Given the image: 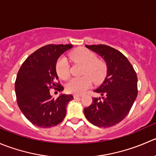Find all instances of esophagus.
Masks as SVG:
<instances>
[{
	"instance_id": "obj_1",
	"label": "esophagus",
	"mask_w": 156,
	"mask_h": 156,
	"mask_svg": "<svg viewBox=\"0 0 156 156\" xmlns=\"http://www.w3.org/2000/svg\"><path fill=\"white\" fill-rule=\"evenodd\" d=\"M80 97H82L81 95H76V94L73 95V98H80Z\"/></svg>"
}]
</instances>
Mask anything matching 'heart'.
Here are the masks:
<instances>
[{
    "label": "heart",
    "instance_id": "1",
    "mask_svg": "<svg viewBox=\"0 0 156 156\" xmlns=\"http://www.w3.org/2000/svg\"><path fill=\"white\" fill-rule=\"evenodd\" d=\"M70 59L83 65L81 77L72 78L66 85L68 92L76 95L83 93L90 87L92 80L95 83H101L108 73V65L104 60L97 58L92 51L81 48L73 51L70 55ZM56 72L60 79L65 80L70 76V67L65 58H60L56 64Z\"/></svg>",
    "mask_w": 156,
    "mask_h": 156
}]
</instances>
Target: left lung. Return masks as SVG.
Returning a JSON list of instances; mask_svg holds the SVG:
<instances>
[{
	"instance_id": "obj_1",
	"label": "left lung",
	"mask_w": 156,
	"mask_h": 156,
	"mask_svg": "<svg viewBox=\"0 0 156 156\" xmlns=\"http://www.w3.org/2000/svg\"><path fill=\"white\" fill-rule=\"evenodd\" d=\"M102 57L108 65V73L102 84L94 92L101 98H93L84 108L88 121L98 127L119 124L130 112L137 96V76L132 64L121 52L105 44L86 45Z\"/></svg>"
}]
</instances>
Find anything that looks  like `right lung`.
I'll return each instance as SVG.
<instances>
[{
	"label": "right lung",
	"instance_id": "right-lung-1",
	"mask_svg": "<svg viewBox=\"0 0 156 156\" xmlns=\"http://www.w3.org/2000/svg\"><path fill=\"white\" fill-rule=\"evenodd\" d=\"M73 47L72 44H48L29 55L18 71L15 92L18 106L25 117L34 125L41 128L55 127L66 116L67 103L72 95H61L52 98L50 89L61 92L56 72L58 58Z\"/></svg>",
	"mask_w": 156,
	"mask_h": 156
}]
</instances>
